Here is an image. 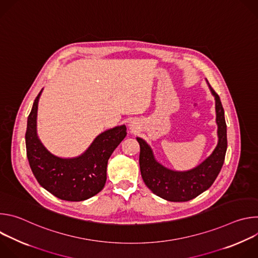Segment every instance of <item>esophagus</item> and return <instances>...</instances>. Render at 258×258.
Segmentation results:
<instances>
[{"instance_id": "esophagus-1", "label": "esophagus", "mask_w": 258, "mask_h": 258, "mask_svg": "<svg viewBox=\"0 0 258 258\" xmlns=\"http://www.w3.org/2000/svg\"><path fill=\"white\" fill-rule=\"evenodd\" d=\"M130 126H131V130H132V131H134V130H137V127L135 126V124H130Z\"/></svg>"}]
</instances>
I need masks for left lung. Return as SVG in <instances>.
I'll list each match as a JSON object with an SVG mask.
<instances>
[{"label": "left lung", "mask_w": 258, "mask_h": 258, "mask_svg": "<svg viewBox=\"0 0 258 258\" xmlns=\"http://www.w3.org/2000/svg\"><path fill=\"white\" fill-rule=\"evenodd\" d=\"M209 88L215 98L218 143L212 154L196 168L189 171L167 169L155 160L148 144L137 138L140 144V169L145 185L167 201L186 202L196 198L211 187L224 165L228 147L225 112L218 95L210 85Z\"/></svg>", "instance_id": "left-lung-1"}]
</instances>
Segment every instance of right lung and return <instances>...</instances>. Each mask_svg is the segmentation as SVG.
<instances>
[{"label": "right lung", "mask_w": 258, "mask_h": 258, "mask_svg": "<svg viewBox=\"0 0 258 258\" xmlns=\"http://www.w3.org/2000/svg\"><path fill=\"white\" fill-rule=\"evenodd\" d=\"M42 91L36 96L27 118L26 155L33 175L40 185L59 199L84 201L105 186L109 157L126 136L125 125L99 135L89 149L76 158H59L51 154L36 135V113Z\"/></svg>", "instance_id": "obj_1"}]
</instances>
